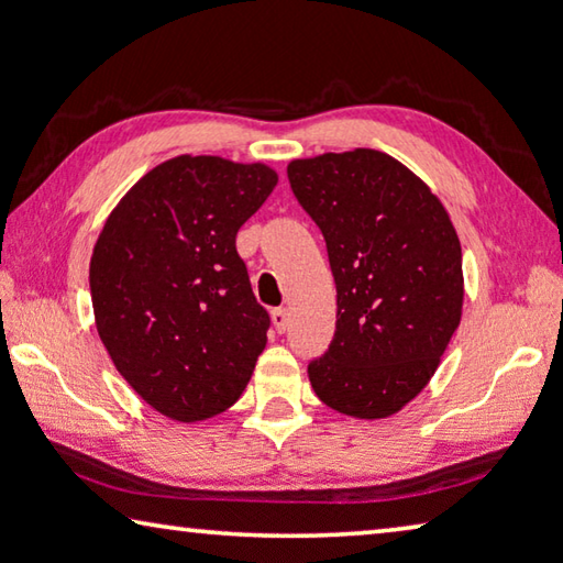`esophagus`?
<instances>
[{"mask_svg":"<svg viewBox=\"0 0 563 563\" xmlns=\"http://www.w3.org/2000/svg\"><path fill=\"white\" fill-rule=\"evenodd\" d=\"M271 320H273V328L278 332L288 330V310H285V308H275L271 312Z\"/></svg>","mask_w":563,"mask_h":563,"instance_id":"1","label":"esophagus"}]
</instances>
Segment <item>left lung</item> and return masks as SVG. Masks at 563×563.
<instances>
[{
    "label": "left lung",
    "mask_w": 563,
    "mask_h": 563,
    "mask_svg": "<svg viewBox=\"0 0 563 563\" xmlns=\"http://www.w3.org/2000/svg\"><path fill=\"white\" fill-rule=\"evenodd\" d=\"M338 288L335 338L308 365L328 407L360 419L402 409L430 383L462 318V245L430 188L373 148L290 161Z\"/></svg>",
    "instance_id": "1"
}]
</instances>
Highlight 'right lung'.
I'll list each match as a JSON object with an SVG mask.
<instances>
[{
  "instance_id": "1",
  "label": "right lung",
  "mask_w": 563,
  "mask_h": 563,
  "mask_svg": "<svg viewBox=\"0 0 563 563\" xmlns=\"http://www.w3.org/2000/svg\"><path fill=\"white\" fill-rule=\"evenodd\" d=\"M278 174L221 156L151 168L103 223L89 265L103 347L156 412L198 422L243 395L268 342L235 235Z\"/></svg>"
}]
</instances>
